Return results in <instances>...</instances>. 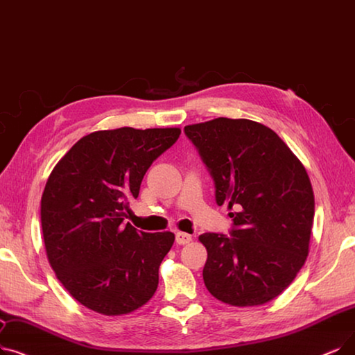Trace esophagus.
Masks as SVG:
<instances>
[{"label":"esophagus","instance_id":"1","mask_svg":"<svg viewBox=\"0 0 355 355\" xmlns=\"http://www.w3.org/2000/svg\"><path fill=\"white\" fill-rule=\"evenodd\" d=\"M175 241L180 245H187V243H190L193 241V238H191V235H189L186 232H177L175 234Z\"/></svg>","mask_w":355,"mask_h":355}]
</instances>
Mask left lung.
I'll return each instance as SVG.
<instances>
[{
    "label": "left lung",
    "instance_id": "obj_1",
    "mask_svg": "<svg viewBox=\"0 0 355 355\" xmlns=\"http://www.w3.org/2000/svg\"><path fill=\"white\" fill-rule=\"evenodd\" d=\"M227 203L229 236L200 235L207 250L203 280L232 306L264 304L286 290L309 251L315 214L311 180L279 135L261 123L219 117L184 128Z\"/></svg>",
    "mask_w": 355,
    "mask_h": 355
}]
</instances>
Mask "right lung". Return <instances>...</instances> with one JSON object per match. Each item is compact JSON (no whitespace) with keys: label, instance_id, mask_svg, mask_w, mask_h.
Returning a JSON list of instances; mask_svg holds the SVG:
<instances>
[{"label":"right lung","instance_id":"add662e5","mask_svg":"<svg viewBox=\"0 0 355 355\" xmlns=\"http://www.w3.org/2000/svg\"><path fill=\"white\" fill-rule=\"evenodd\" d=\"M180 135L178 128L94 132L53 168L40 203L46 254L58 280L88 309L125 315L155 293L174 234L123 225V210Z\"/></svg>","mask_w":355,"mask_h":355}]
</instances>
